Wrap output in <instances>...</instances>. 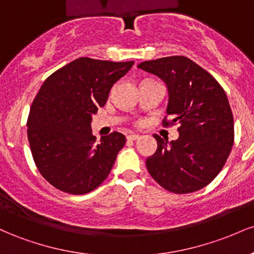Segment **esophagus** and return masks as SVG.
Masks as SVG:
<instances>
[{
	"instance_id": "1",
	"label": "esophagus",
	"mask_w": 254,
	"mask_h": 254,
	"mask_svg": "<svg viewBox=\"0 0 254 254\" xmlns=\"http://www.w3.org/2000/svg\"><path fill=\"white\" fill-rule=\"evenodd\" d=\"M127 139H130V141H136V139L139 138L138 135H135V133H131V135H129L127 137Z\"/></svg>"
}]
</instances>
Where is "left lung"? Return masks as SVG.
<instances>
[{
  "instance_id": "1",
  "label": "left lung",
  "mask_w": 254,
  "mask_h": 254,
  "mask_svg": "<svg viewBox=\"0 0 254 254\" xmlns=\"http://www.w3.org/2000/svg\"><path fill=\"white\" fill-rule=\"evenodd\" d=\"M137 68L166 83V111L174 117L172 123L180 124L176 141L154 135L157 149L145 161L148 172L174 193L200 190L222 170L234 142V121L226 92L211 74L188 57L145 61Z\"/></svg>"
}]
</instances>
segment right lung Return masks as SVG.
I'll return each instance as SVG.
<instances>
[{
    "instance_id": "obj_1",
    "label": "right lung",
    "mask_w": 254,
    "mask_h": 254,
    "mask_svg": "<svg viewBox=\"0 0 254 254\" xmlns=\"http://www.w3.org/2000/svg\"><path fill=\"white\" fill-rule=\"evenodd\" d=\"M133 62L81 57L50 75L32 103L27 136L40 174L58 190L84 194L97 189L112 170L125 136H93L92 116Z\"/></svg>"
}]
</instances>
